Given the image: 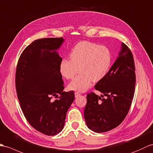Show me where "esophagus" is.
I'll return each instance as SVG.
<instances>
[{
	"label": "esophagus",
	"instance_id": "34e87169",
	"mask_svg": "<svg viewBox=\"0 0 153 153\" xmlns=\"http://www.w3.org/2000/svg\"><path fill=\"white\" fill-rule=\"evenodd\" d=\"M74 94H75V97H76V98L79 97V95H81V93H79V92H75V93Z\"/></svg>",
	"mask_w": 153,
	"mask_h": 153
}]
</instances>
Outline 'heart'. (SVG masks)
<instances>
[{
  "instance_id": "obj_1",
  "label": "heart",
  "mask_w": 153,
  "mask_h": 153,
  "mask_svg": "<svg viewBox=\"0 0 153 153\" xmlns=\"http://www.w3.org/2000/svg\"><path fill=\"white\" fill-rule=\"evenodd\" d=\"M70 60L65 59L60 64V72L71 81V90L83 92L89 88L93 81L98 82L107 75L111 63V55L108 48L90 42L78 43L71 51Z\"/></svg>"
}]
</instances>
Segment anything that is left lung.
<instances>
[{"mask_svg":"<svg viewBox=\"0 0 153 153\" xmlns=\"http://www.w3.org/2000/svg\"><path fill=\"white\" fill-rule=\"evenodd\" d=\"M136 84L135 65L132 52L122 43L119 56L107 75L95 85L101 92L87 95L84 117L87 125L95 132L102 133L115 128L125 119L132 104Z\"/></svg>","mask_w":153,"mask_h":153,"instance_id":"8db88e82","label":"left lung"}]
</instances>
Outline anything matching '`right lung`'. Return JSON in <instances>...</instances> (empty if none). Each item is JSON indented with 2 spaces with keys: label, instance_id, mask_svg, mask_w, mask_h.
Masks as SVG:
<instances>
[{
  "label": "right lung",
  "instance_id": "right-lung-1",
  "mask_svg": "<svg viewBox=\"0 0 153 153\" xmlns=\"http://www.w3.org/2000/svg\"><path fill=\"white\" fill-rule=\"evenodd\" d=\"M63 42L62 38L34 40L21 53L16 68V91L23 114L34 129L47 136L62 131L74 100L73 91H63L62 58L56 51ZM53 97L58 99L53 101Z\"/></svg>",
  "mask_w": 153,
  "mask_h": 153
}]
</instances>
